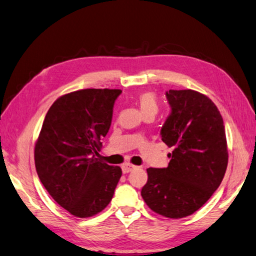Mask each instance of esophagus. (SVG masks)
Wrapping results in <instances>:
<instances>
[{"mask_svg": "<svg viewBox=\"0 0 256 256\" xmlns=\"http://www.w3.org/2000/svg\"><path fill=\"white\" fill-rule=\"evenodd\" d=\"M135 168H136V166H133V164H130V163H126V164L122 166V172H123L124 174L130 173V172H132Z\"/></svg>", "mask_w": 256, "mask_h": 256, "instance_id": "1", "label": "esophagus"}]
</instances>
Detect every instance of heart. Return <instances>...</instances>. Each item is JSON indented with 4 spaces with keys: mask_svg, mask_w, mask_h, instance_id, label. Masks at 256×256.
<instances>
[{
    "mask_svg": "<svg viewBox=\"0 0 256 256\" xmlns=\"http://www.w3.org/2000/svg\"><path fill=\"white\" fill-rule=\"evenodd\" d=\"M138 104L142 111V114L152 112L156 114L158 111V102H156V97L152 92H144L138 96Z\"/></svg>",
    "mask_w": 256,
    "mask_h": 256,
    "instance_id": "b5f03b06",
    "label": "heart"
}]
</instances>
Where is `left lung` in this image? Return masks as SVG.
<instances>
[{
	"label": "left lung",
	"instance_id": "1",
	"mask_svg": "<svg viewBox=\"0 0 256 256\" xmlns=\"http://www.w3.org/2000/svg\"><path fill=\"white\" fill-rule=\"evenodd\" d=\"M171 114L161 128L173 148L168 168H147L142 196L154 212L168 218L192 215L211 198L224 178L228 150L222 118L215 104L192 90H170Z\"/></svg>",
	"mask_w": 256,
	"mask_h": 256
}]
</instances>
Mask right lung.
<instances>
[{"label": "right lung", "mask_w": 256, "mask_h": 256, "mask_svg": "<svg viewBox=\"0 0 256 256\" xmlns=\"http://www.w3.org/2000/svg\"><path fill=\"white\" fill-rule=\"evenodd\" d=\"M121 90L85 88L60 96L48 109L34 147L36 173L58 204L90 218L111 201L122 170L98 158Z\"/></svg>", "instance_id": "1"}]
</instances>
